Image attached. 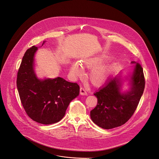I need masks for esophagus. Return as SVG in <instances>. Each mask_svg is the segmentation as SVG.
I'll use <instances>...</instances> for the list:
<instances>
[{
    "label": "esophagus",
    "mask_w": 159,
    "mask_h": 159,
    "mask_svg": "<svg viewBox=\"0 0 159 159\" xmlns=\"http://www.w3.org/2000/svg\"><path fill=\"white\" fill-rule=\"evenodd\" d=\"M80 93L82 95H87V92H86L85 89L84 88H83V87H81L80 89Z\"/></svg>",
    "instance_id": "34e87169"
}]
</instances>
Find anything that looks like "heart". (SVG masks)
<instances>
[{"instance_id":"heart-1","label":"heart","mask_w":159,"mask_h":159,"mask_svg":"<svg viewBox=\"0 0 159 159\" xmlns=\"http://www.w3.org/2000/svg\"><path fill=\"white\" fill-rule=\"evenodd\" d=\"M101 63V60L99 58H94L87 60L82 62V65L89 68H92L89 74V78L95 85L102 84L106 79L107 74V68L104 66H97ZM96 67L95 68L94 67ZM70 71L74 76H80L82 73V70L78 63L72 64Z\"/></svg>"}]
</instances>
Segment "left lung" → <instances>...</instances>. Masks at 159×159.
<instances>
[{
	"label": "left lung",
	"mask_w": 159,
	"mask_h": 159,
	"mask_svg": "<svg viewBox=\"0 0 159 159\" xmlns=\"http://www.w3.org/2000/svg\"><path fill=\"white\" fill-rule=\"evenodd\" d=\"M131 79V89L127 93H120L121 82L117 76L109 78L94 93L98 103L90 111V117L98 126L104 129L120 127L133 115L145 87V78L140 64H136Z\"/></svg>",
	"instance_id": "obj_1"
}]
</instances>
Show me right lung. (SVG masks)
<instances>
[{
  "label": "right lung",
  "instance_id": "right-lung-1",
  "mask_svg": "<svg viewBox=\"0 0 159 159\" xmlns=\"http://www.w3.org/2000/svg\"><path fill=\"white\" fill-rule=\"evenodd\" d=\"M37 50V47L32 46L25 52L18 71L16 86L29 117L36 122L49 125L63 118L70 102L79 95L80 87L60 77L38 79L33 69Z\"/></svg>",
  "mask_w": 159,
  "mask_h": 159
}]
</instances>
